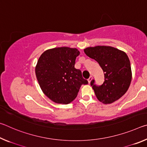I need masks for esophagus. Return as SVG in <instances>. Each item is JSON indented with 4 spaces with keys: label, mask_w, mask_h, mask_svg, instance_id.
<instances>
[{
    "label": "esophagus",
    "mask_w": 147,
    "mask_h": 147,
    "mask_svg": "<svg viewBox=\"0 0 147 147\" xmlns=\"http://www.w3.org/2000/svg\"><path fill=\"white\" fill-rule=\"evenodd\" d=\"M92 79H93V76H91L89 77V78L88 79V82H89V83H90V82H91V81L92 80Z\"/></svg>",
    "instance_id": "1"
}]
</instances>
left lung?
I'll return each instance as SVG.
<instances>
[{
	"mask_svg": "<svg viewBox=\"0 0 147 147\" xmlns=\"http://www.w3.org/2000/svg\"><path fill=\"white\" fill-rule=\"evenodd\" d=\"M84 53L97 61L104 72V82L101 86H96L94 80L91 82L98 100L111 104L123 96L131 80L130 62L126 54L109 46L88 47Z\"/></svg>",
	"mask_w": 147,
	"mask_h": 147,
	"instance_id": "obj_1",
	"label": "left lung"
}]
</instances>
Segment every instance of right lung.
Listing matches in <instances>:
<instances>
[{"label":"right lung","mask_w":147,"mask_h":147,"mask_svg":"<svg viewBox=\"0 0 147 147\" xmlns=\"http://www.w3.org/2000/svg\"><path fill=\"white\" fill-rule=\"evenodd\" d=\"M80 52L76 49L58 47L41 54L36 67V75L44 94L58 104H69L76 97L82 85L88 82L82 71L74 67Z\"/></svg>","instance_id":"right-lung-1"}]
</instances>
